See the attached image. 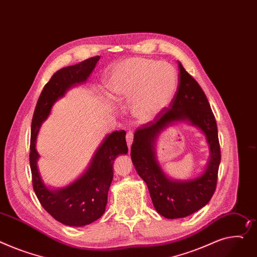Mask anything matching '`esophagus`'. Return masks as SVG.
I'll list each match as a JSON object with an SVG mask.
<instances>
[{
	"mask_svg": "<svg viewBox=\"0 0 257 257\" xmlns=\"http://www.w3.org/2000/svg\"><path fill=\"white\" fill-rule=\"evenodd\" d=\"M126 141H127V145H128V148L130 149L131 145H132V142H133V133L131 131L127 132L126 134Z\"/></svg>",
	"mask_w": 257,
	"mask_h": 257,
	"instance_id": "34e87169",
	"label": "esophagus"
}]
</instances>
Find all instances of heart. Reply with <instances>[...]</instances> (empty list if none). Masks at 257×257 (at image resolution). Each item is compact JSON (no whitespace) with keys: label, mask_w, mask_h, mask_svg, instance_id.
I'll return each instance as SVG.
<instances>
[{"label":"heart","mask_w":257,"mask_h":257,"mask_svg":"<svg viewBox=\"0 0 257 257\" xmlns=\"http://www.w3.org/2000/svg\"><path fill=\"white\" fill-rule=\"evenodd\" d=\"M178 87V74L172 64L147 58H130L116 64L106 81L115 101H131V114L140 123L158 117L168 106Z\"/></svg>","instance_id":"heart-1"}]
</instances>
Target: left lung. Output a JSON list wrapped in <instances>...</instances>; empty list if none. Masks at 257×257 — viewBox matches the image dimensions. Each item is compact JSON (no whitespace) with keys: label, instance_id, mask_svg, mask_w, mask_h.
<instances>
[{"label":"left lung","instance_id":"1","mask_svg":"<svg viewBox=\"0 0 257 257\" xmlns=\"http://www.w3.org/2000/svg\"><path fill=\"white\" fill-rule=\"evenodd\" d=\"M180 83L172 102L154 121L136 129L131 159L139 176L146 182L156 211L167 219L189 216L211 200L217 186L221 152L214 113L206 94L179 62ZM176 121H188L206 135L210 159L205 172L190 181L169 179L156 156L159 134Z\"/></svg>","mask_w":257,"mask_h":257}]
</instances>
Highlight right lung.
<instances>
[{
    "mask_svg": "<svg viewBox=\"0 0 257 257\" xmlns=\"http://www.w3.org/2000/svg\"><path fill=\"white\" fill-rule=\"evenodd\" d=\"M99 59L100 57L96 56L57 71L44 85L32 119L30 166L34 191L50 216L69 226L90 224L105 212L113 177V161L116 156L128 153L126 132L119 130L108 134L97 149L85 173L61 189H49L43 183L37 166L39 154L36 150V141L39 129L55 102L64 97L70 88L87 80Z\"/></svg>",
    "mask_w": 257,
    "mask_h": 257,
    "instance_id": "obj_1",
    "label": "right lung"
}]
</instances>
